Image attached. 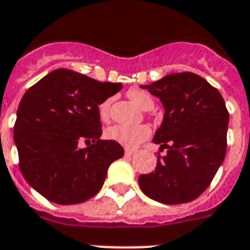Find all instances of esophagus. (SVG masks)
<instances>
[{"label": "esophagus", "instance_id": "1", "mask_svg": "<svg viewBox=\"0 0 250 250\" xmlns=\"http://www.w3.org/2000/svg\"><path fill=\"white\" fill-rule=\"evenodd\" d=\"M125 156H132V155L136 154V151L135 150H131V148H125Z\"/></svg>", "mask_w": 250, "mask_h": 250}]
</instances>
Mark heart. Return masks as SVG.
<instances>
[{"label": "heart", "mask_w": 250, "mask_h": 250, "mask_svg": "<svg viewBox=\"0 0 250 250\" xmlns=\"http://www.w3.org/2000/svg\"><path fill=\"white\" fill-rule=\"evenodd\" d=\"M129 99L136 103L144 110H151L154 108V99L152 96L140 89H131L127 93ZM110 103L112 99H106L99 104V117L102 121H108L110 115ZM151 135V129L148 125H114L105 129V137L110 141L125 146V147H136L141 142L146 141Z\"/></svg>", "instance_id": "heart-1"}]
</instances>
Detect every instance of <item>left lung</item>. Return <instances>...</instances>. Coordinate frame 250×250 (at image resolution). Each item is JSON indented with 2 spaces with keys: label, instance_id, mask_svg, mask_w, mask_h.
I'll return each instance as SVG.
<instances>
[{
  "label": "left lung",
  "instance_id": "8db88e82",
  "mask_svg": "<svg viewBox=\"0 0 250 250\" xmlns=\"http://www.w3.org/2000/svg\"><path fill=\"white\" fill-rule=\"evenodd\" d=\"M142 87L164 105V119L152 141L167 151L157 156L155 171L140 175L138 184L157 202H190L207 189L225 159V102L219 90L192 72L171 73Z\"/></svg>",
  "mask_w": 250,
  "mask_h": 250
}]
</instances>
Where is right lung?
Returning <instances> with one entry per match:
<instances>
[{"mask_svg":"<svg viewBox=\"0 0 250 250\" xmlns=\"http://www.w3.org/2000/svg\"><path fill=\"white\" fill-rule=\"evenodd\" d=\"M122 89L58 68L39 80L19 104L14 140L19 167L38 193L58 205L90 200L104 184L109 165L125 155L100 140L99 104ZM85 142L88 147L80 149Z\"/></svg>","mask_w":250,"mask_h":250,"instance_id":"right-lung-1","label":"right lung"}]
</instances>
